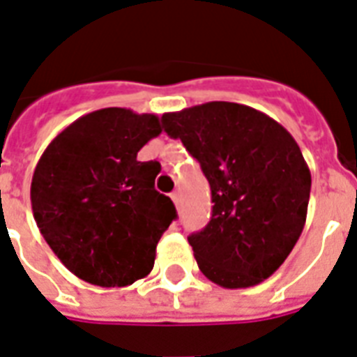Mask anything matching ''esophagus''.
I'll use <instances>...</instances> for the list:
<instances>
[{
    "instance_id": "1",
    "label": "esophagus",
    "mask_w": 357,
    "mask_h": 357,
    "mask_svg": "<svg viewBox=\"0 0 357 357\" xmlns=\"http://www.w3.org/2000/svg\"><path fill=\"white\" fill-rule=\"evenodd\" d=\"M170 198H172L174 205H176V207H179V202H181V199H179V192H172L170 194Z\"/></svg>"
}]
</instances>
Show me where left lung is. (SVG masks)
Segmentation results:
<instances>
[{
    "label": "left lung",
    "instance_id": "obj_1",
    "mask_svg": "<svg viewBox=\"0 0 357 357\" xmlns=\"http://www.w3.org/2000/svg\"><path fill=\"white\" fill-rule=\"evenodd\" d=\"M211 185L213 214L188 236L199 271L222 288L257 286L303 233L312 176L291 133L259 109L205 102L161 117Z\"/></svg>",
    "mask_w": 357,
    "mask_h": 357
}]
</instances>
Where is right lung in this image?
Segmentation results:
<instances>
[{"instance_id": "obj_1", "label": "right lung", "mask_w": 357, "mask_h": 357, "mask_svg": "<svg viewBox=\"0 0 357 357\" xmlns=\"http://www.w3.org/2000/svg\"><path fill=\"white\" fill-rule=\"evenodd\" d=\"M161 130L153 113L104 108L69 124L42 153L31 183L34 220L78 279L123 288L152 271L178 214L153 188L161 165L141 163L137 152Z\"/></svg>"}]
</instances>
